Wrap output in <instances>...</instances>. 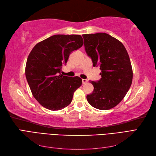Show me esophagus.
Segmentation results:
<instances>
[{
    "mask_svg": "<svg viewBox=\"0 0 156 156\" xmlns=\"http://www.w3.org/2000/svg\"><path fill=\"white\" fill-rule=\"evenodd\" d=\"M82 81H83V84H86L88 82V80L87 79H82Z\"/></svg>",
    "mask_w": 156,
    "mask_h": 156,
    "instance_id": "obj_1",
    "label": "esophagus"
}]
</instances>
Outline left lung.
Here are the masks:
<instances>
[{"label": "left lung", "instance_id": "left-lung-1", "mask_svg": "<svg viewBox=\"0 0 156 156\" xmlns=\"http://www.w3.org/2000/svg\"><path fill=\"white\" fill-rule=\"evenodd\" d=\"M84 45L94 67H100L101 78L90 81L94 91L87 96L94 108L108 110L123 100L133 79L128 53L120 41L106 33L83 34Z\"/></svg>", "mask_w": 156, "mask_h": 156}]
</instances>
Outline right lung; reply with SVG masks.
Instances as JSON below:
<instances>
[{"label": "right lung", "instance_id": "right-lung-1", "mask_svg": "<svg viewBox=\"0 0 156 156\" xmlns=\"http://www.w3.org/2000/svg\"><path fill=\"white\" fill-rule=\"evenodd\" d=\"M83 45L81 35L57 34L37 44L27 60L25 75L33 96L45 108L61 110L70 104L82 79L60 74L69 55Z\"/></svg>", "mask_w": 156, "mask_h": 156}]
</instances>
